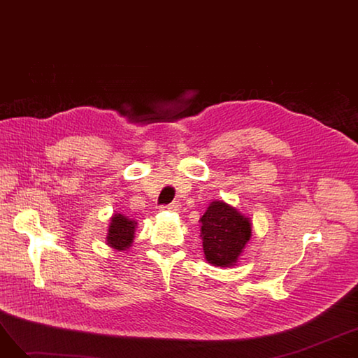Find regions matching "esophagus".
<instances>
[{"label": "esophagus", "instance_id": "1", "mask_svg": "<svg viewBox=\"0 0 358 358\" xmlns=\"http://www.w3.org/2000/svg\"><path fill=\"white\" fill-rule=\"evenodd\" d=\"M180 203H177V201H174V203H171V204H164V206H161V210H171V212H177V210H180Z\"/></svg>", "mask_w": 358, "mask_h": 358}]
</instances>
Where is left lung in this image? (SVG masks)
Instances as JSON below:
<instances>
[{"label": "left lung", "mask_w": 358, "mask_h": 358, "mask_svg": "<svg viewBox=\"0 0 358 358\" xmlns=\"http://www.w3.org/2000/svg\"><path fill=\"white\" fill-rule=\"evenodd\" d=\"M200 220L206 259L217 267L232 266L250 241L248 217L227 203L213 201Z\"/></svg>", "instance_id": "1"}]
</instances>
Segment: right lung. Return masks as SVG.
<instances>
[{
    "label": "right lung",
    "mask_w": 358,
    "mask_h": 358,
    "mask_svg": "<svg viewBox=\"0 0 358 358\" xmlns=\"http://www.w3.org/2000/svg\"><path fill=\"white\" fill-rule=\"evenodd\" d=\"M135 224L136 223L134 220L127 219L120 213L113 216L107 236V242L110 243V247L119 251L129 248L131 241H134Z\"/></svg>",
    "instance_id": "right-lung-1"
}]
</instances>
